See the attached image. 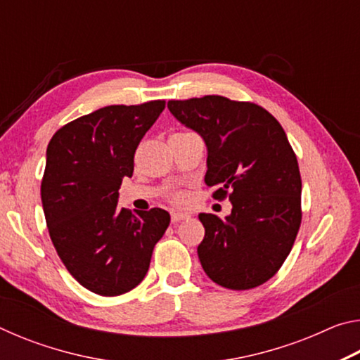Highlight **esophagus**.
Here are the masks:
<instances>
[{"instance_id":"1","label":"esophagus","mask_w":360,"mask_h":360,"mask_svg":"<svg viewBox=\"0 0 360 360\" xmlns=\"http://www.w3.org/2000/svg\"><path fill=\"white\" fill-rule=\"evenodd\" d=\"M191 216L187 214V212H172V222H181V221H186Z\"/></svg>"}]
</instances>
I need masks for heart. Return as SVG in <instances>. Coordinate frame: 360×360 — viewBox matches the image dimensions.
Wrapping results in <instances>:
<instances>
[{
  "instance_id": "1",
  "label": "heart",
  "mask_w": 360,
  "mask_h": 360,
  "mask_svg": "<svg viewBox=\"0 0 360 360\" xmlns=\"http://www.w3.org/2000/svg\"><path fill=\"white\" fill-rule=\"evenodd\" d=\"M176 200H178V202H181V200H182V197H178V198H176Z\"/></svg>"
}]
</instances>
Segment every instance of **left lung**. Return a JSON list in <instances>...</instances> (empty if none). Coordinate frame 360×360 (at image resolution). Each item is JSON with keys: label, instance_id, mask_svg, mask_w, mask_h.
<instances>
[{"label": "left lung", "instance_id": "1", "mask_svg": "<svg viewBox=\"0 0 360 360\" xmlns=\"http://www.w3.org/2000/svg\"><path fill=\"white\" fill-rule=\"evenodd\" d=\"M168 109L203 138L212 197L231 202L224 219L198 216L200 264L222 288H257L281 268L302 222V179L285 131L264 108L219 95L172 100Z\"/></svg>", "mask_w": 360, "mask_h": 360}]
</instances>
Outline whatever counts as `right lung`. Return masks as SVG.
Here are the masks:
<instances>
[{
    "label": "right lung",
    "instance_id": "right-lung-1",
    "mask_svg": "<svg viewBox=\"0 0 360 360\" xmlns=\"http://www.w3.org/2000/svg\"><path fill=\"white\" fill-rule=\"evenodd\" d=\"M163 109V100L101 108L62 127L47 146L41 200L49 235L71 276L98 295L136 288L169 225L165 210L133 214L117 206L138 144Z\"/></svg>",
    "mask_w": 360,
    "mask_h": 360
}]
</instances>
